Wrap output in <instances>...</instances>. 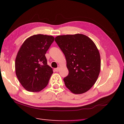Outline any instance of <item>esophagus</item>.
Here are the masks:
<instances>
[{
	"label": "esophagus",
	"mask_w": 124,
	"mask_h": 124,
	"mask_svg": "<svg viewBox=\"0 0 124 124\" xmlns=\"http://www.w3.org/2000/svg\"><path fill=\"white\" fill-rule=\"evenodd\" d=\"M59 70H60V68H59V67H58V68H57V69H55V71H56V72H59Z\"/></svg>",
	"instance_id": "esophagus-1"
}]
</instances>
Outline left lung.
<instances>
[{
  "instance_id": "1",
  "label": "left lung",
  "mask_w": 124,
  "mask_h": 124,
  "mask_svg": "<svg viewBox=\"0 0 124 124\" xmlns=\"http://www.w3.org/2000/svg\"><path fill=\"white\" fill-rule=\"evenodd\" d=\"M55 41L66 58L69 75L64 78L70 92L80 94L94 85L101 70V58L97 47L92 39L78 34L58 36Z\"/></svg>"
}]
</instances>
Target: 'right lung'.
Wrapping results in <instances>:
<instances>
[{"label": "right lung", "mask_w": 124, "mask_h": 124, "mask_svg": "<svg viewBox=\"0 0 124 124\" xmlns=\"http://www.w3.org/2000/svg\"><path fill=\"white\" fill-rule=\"evenodd\" d=\"M54 40L52 36L35 35L28 38L20 48L15 62L16 73L27 91L39 92L47 85L53 70L45 54Z\"/></svg>", "instance_id": "1"}]
</instances>
